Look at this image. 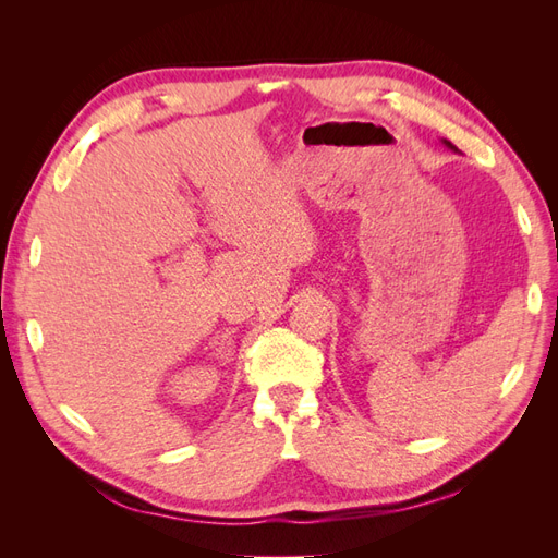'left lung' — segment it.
Listing matches in <instances>:
<instances>
[{"mask_svg": "<svg viewBox=\"0 0 558 558\" xmlns=\"http://www.w3.org/2000/svg\"><path fill=\"white\" fill-rule=\"evenodd\" d=\"M445 144H447V146H451V144H449V142H445Z\"/></svg>", "mask_w": 558, "mask_h": 558, "instance_id": "left-lung-1", "label": "left lung"}]
</instances>
